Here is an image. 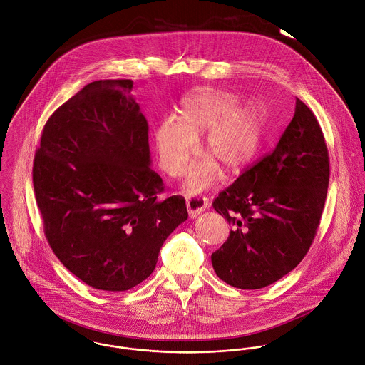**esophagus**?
<instances>
[{
  "label": "esophagus",
  "mask_w": 365,
  "mask_h": 365,
  "mask_svg": "<svg viewBox=\"0 0 365 365\" xmlns=\"http://www.w3.org/2000/svg\"><path fill=\"white\" fill-rule=\"evenodd\" d=\"M185 200H187V209H188L190 217H197L201 212H204L205 209L209 208V202L207 198L197 197V195H187Z\"/></svg>",
  "instance_id": "1"
}]
</instances>
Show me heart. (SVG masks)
<instances>
[{
    "instance_id": "obj_1",
    "label": "heart",
    "mask_w": 365,
    "mask_h": 365,
    "mask_svg": "<svg viewBox=\"0 0 365 365\" xmlns=\"http://www.w3.org/2000/svg\"><path fill=\"white\" fill-rule=\"evenodd\" d=\"M235 94L217 88H197L185 97L180 119L164 118L155 132L161 168L171 177L184 173L204 132L201 150L207 153L187 175V187L204 190L219 174V167L233 174L260 152L262 115L253 105H237Z\"/></svg>"
}]
</instances>
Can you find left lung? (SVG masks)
<instances>
[{
	"mask_svg": "<svg viewBox=\"0 0 365 365\" xmlns=\"http://www.w3.org/2000/svg\"><path fill=\"white\" fill-rule=\"evenodd\" d=\"M330 177L329 152L312 110L297 98L278 145L213 201L230 229L212 253L216 275L240 289L281 279L307 256L320 223Z\"/></svg>",
	"mask_w": 365,
	"mask_h": 365,
	"instance_id": "1",
	"label": "left lung"
}]
</instances>
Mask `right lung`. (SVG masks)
Masks as SVG:
<instances>
[{"label":"right lung","instance_id":"obj_1","mask_svg":"<svg viewBox=\"0 0 365 365\" xmlns=\"http://www.w3.org/2000/svg\"><path fill=\"white\" fill-rule=\"evenodd\" d=\"M132 80L87 84L48 119L34 188L56 257L87 285L128 291L156 268L164 240L188 217L150 168L149 125Z\"/></svg>","mask_w":365,"mask_h":365}]
</instances>
